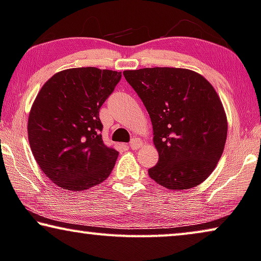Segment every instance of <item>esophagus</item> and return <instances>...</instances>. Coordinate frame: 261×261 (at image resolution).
<instances>
[{"label":"esophagus","mask_w":261,"mask_h":261,"mask_svg":"<svg viewBox=\"0 0 261 261\" xmlns=\"http://www.w3.org/2000/svg\"><path fill=\"white\" fill-rule=\"evenodd\" d=\"M141 146H142V142L139 141V139H137V138H134L130 142V149H132V150H137Z\"/></svg>","instance_id":"obj_1"}]
</instances>
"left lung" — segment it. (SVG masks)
I'll list each match as a JSON object with an SVG mask.
<instances>
[{
    "label": "left lung",
    "instance_id": "8db88e82",
    "mask_svg": "<svg viewBox=\"0 0 261 261\" xmlns=\"http://www.w3.org/2000/svg\"><path fill=\"white\" fill-rule=\"evenodd\" d=\"M149 112L157 165L149 176L169 190L203 182L217 166L227 137V119L215 88L199 73L180 68L123 72Z\"/></svg>",
    "mask_w": 261,
    "mask_h": 261
}]
</instances>
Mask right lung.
I'll use <instances>...</instances> for the list:
<instances>
[{"label":"right lung","instance_id":"right-lung-1","mask_svg":"<svg viewBox=\"0 0 261 261\" xmlns=\"http://www.w3.org/2000/svg\"><path fill=\"white\" fill-rule=\"evenodd\" d=\"M122 72L93 67L60 71L31 107L28 138L38 166L64 190L83 191L107 179L118 151L102 138L99 109Z\"/></svg>","mask_w":261,"mask_h":261}]
</instances>
